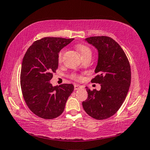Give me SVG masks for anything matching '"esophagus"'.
<instances>
[{
	"mask_svg": "<svg viewBox=\"0 0 150 150\" xmlns=\"http://www.w3.org/2000/svg\"><path fill=\"white\" fill-rule=\"evenodd\" d=\"M81 88H83V87H82V86L79 85V84H75V85H74V89L75 90H78V89Z\"/></svg>",
	"mask_w": 150,
	"mask_h": 150,
	"instance_id": "34e87169",
	"label": "esophagus"
}]
</instances>
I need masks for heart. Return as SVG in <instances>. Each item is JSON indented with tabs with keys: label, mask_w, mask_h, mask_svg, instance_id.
<instances>
[{
	"label": "heart",
	"mask_w": 150,
	"mask_h": 150,
	"mask_svg": "<svg viewBox=\"0 0 150 150\" xmlns=\"http://www.w3.org/2000/svg\"><path fill=\"white\" fill-rule=\"evenodd\" d=\"M77 48L79 50V53L81 54V55L82 57L87 55V54H91V53H92L91 48H88V47H86V45L79 44L77 46ZM64 53V50H62L59 52V54H58V62H61L62 61ZM70 77H71V78L73 79H74V80H81V79H82L81 76H80L79 75H77V74H72L70 76Z\"/></svg>",
	"instance_id": "1"
}]
</instances>
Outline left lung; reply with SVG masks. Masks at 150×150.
I'll use <instances>...</instances> for the list:
<instances>
[{
  "mask_svg": "<svg viewBox=\"0 0 150 150\" xmlns=\"http://www.w3.org/2000/svg\"><path fill=\"white\" fill-rule=\"evenodd\" d=\"M98 52V60L92 83H99L100 91H91L83 102L84 110L92 118L102 120L113 115L125 101L131 81L130 64L125 52L117 42L106 36L85 39Z\"/></svg>",
  "mask_w": 150,
  "mask_h": 150,
  "instance_id": "1",
  "label": "left lung"
}]
</instances>
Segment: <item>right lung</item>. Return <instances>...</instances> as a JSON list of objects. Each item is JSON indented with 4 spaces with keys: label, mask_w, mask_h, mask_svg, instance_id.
Returning a JSON list of instances; mask_svg holds the SVG:
<instances>
[{
    "label": "right lung",
    "mask_w": 150,
    "mask_h": 150,
    "mask_svg": "<svg viewBox=\"0 0 150 150\" xmlns=\"http://www.w3.org/2000/svg\"><path fill=\"white\" fill-rule=\"evenodd\" d=\"M73 40L44 37L33 43L23 57L21 92L29 110L39 117L52 119L60 115L74 90L72 84L53 86L50 82L58 67L59 51Z\"/></svg>",
    "instance_id": "add662e5"
}]
</instances>
